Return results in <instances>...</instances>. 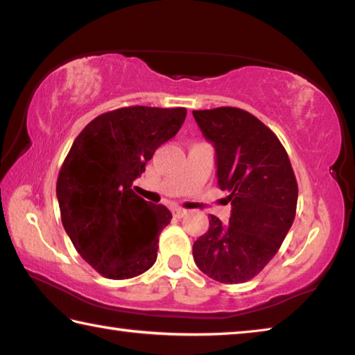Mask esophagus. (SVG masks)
Segmentation results:
<instances>
[{
  "mask_svg": "<svg viewBox=\"0 0 355 355\" xmlns=\"http://www.w3.org/2000/svg\"><path fill=\"white\" fill-rule=\"evenodd\" d=\"M172 214L175 216V218H183V216L186 214V209H183V208H173L172 209Z\"/></svg>",
  "mask_w": 355,
  "mask_h": 355,
  "instance_id": "esophagus-1",
  "label": "esophagus"
}]
</instances>
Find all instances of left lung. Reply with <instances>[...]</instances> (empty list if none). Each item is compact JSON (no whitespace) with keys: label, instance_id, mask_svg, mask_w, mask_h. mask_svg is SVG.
<instances>
[{"label":"left lung","instance_id":"obj_1","mask_svg":"<svg viewBox=\"0 0 355 355\" xmlns=\"http://www.w3.org/2000/svg\"><path fill=\"white\" fill-rule=\"evenodd\" d=\"M192 116L213 142L218 186L232 203L228 225L211 216L192 255L213 280L244 284L272 260L293 225L296 177L279 137L250 112L220 106Z\"/></svg>","mask_w":355,"mask_h":355}]
</instances>
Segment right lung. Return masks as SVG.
I'll return each mask as SVG.
<instances>
[{
    "label": "right lung",
    "mask_w": 355,
    "mask_h": 355,
    "mask_svg": "<svg viewBox=\"0 0 355 355\" xmlns=\"http://www.w3.org/2000/svg\"><path fill=\"white\" fill-rule=\"evenodd\" d=\"M184 119L186 107H119L89 122L65 156L56 183L62 225L103 277L131 279L155 264L158 236L172 214L131 184Z\"/></svg>",
    "instance_id": "1"
}]
</instances>
